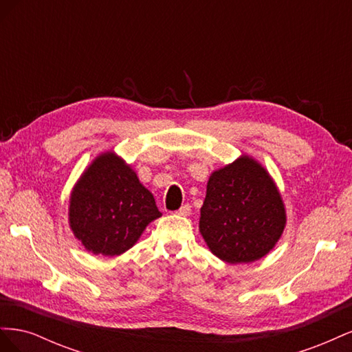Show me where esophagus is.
<instances>
[{
    "instance_id": "esophagus-1",
    "label": "esophagus",
    "mask_w": 352,
    "mask_h": 352,
    "mask_svg": "<svg viewBox=\"0 0 352 352\" xmlns=\"http://www.w3.org/2000/svg\"><path fill=\"white\" fill-rule=\"evenodd\" d=\"M176 214H177V216H182V217L189 216V214H190V206H189V204L182 206V207H180V208L176 211Z\"/></svg>"
}]
</instances>
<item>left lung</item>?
Here are the masks:
<instances>
[{
    "mask_svg": "<svg viewBox=\"0 0 352 352\" xmlns=\"http://www.w3.org/2000/svg\"><path fill=\"white\" fill-rule=\"evenodd\" d=\"M286 226L279 188L257 160L242 154L208 177L199 232L210 251L229 264L267 255Z\"/></svg>",
    "mask_w": 352,
    "mask_h": 352,
    "instance_id": "8db88e82",
    "label": "left lung"
}]
</instances>
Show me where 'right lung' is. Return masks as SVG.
<instances>
[{
  "instance_id": "add662e5",
  "label": "right lung",
  "mask_w": 352,
  "mask_h": 352,
  "mask_svg": "<svg viewBox=\"0 0 352 352\" xmlns=\"http://www.w3.org/2000/svg\"><path fill=\"white\" fill-rule=\"evenodd\" d=\"M158 217L153 194L114 151L95 157L72 189L69 226L95 255L113 257L131 250Z\"/></svg>"
}]
</instances>
